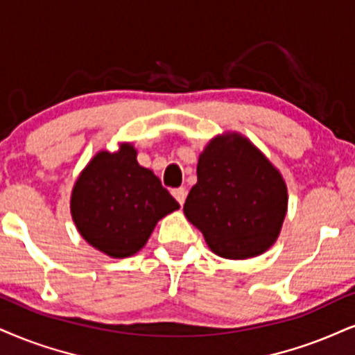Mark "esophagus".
Listing matches in <instances>:
<instances>
[{
  "label": "esophagus",
  "instance_id": "1",
  "mask_svg": "<svg viewBox=\"0 0 355 355\" xmlns=\"http://www.w3.org/2000/svg\"><path fill=\"white\" fill-rule=\"evenodd\" d=\"M173 196H174V199H176L178 202L182 205V204H184L186 196H187L186 187H178V189H174V191H173Z\"/></svg>",
  "mask_w": 355,
  "mask_h": 355
}]
</instances>
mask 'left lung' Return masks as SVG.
<instances>
[{
    "mask_svg": "<svg viewBox=\"0 0 355 355\" xmlns=\"http://www.w3.org/2000/svg\"><path fill=\"white\" fill-rule=\"evenodd\" d=\"M288 211L282 173L237 131L217 135L198 161L184 216L222 258L245 260L277 242Z\"/></svg>",
    "mask_w": 355,
    "mask_h": 355,
    "instance_id": "left-lung-1",
    "label": "left lung"
}]
</instances>
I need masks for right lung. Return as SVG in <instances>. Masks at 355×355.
I'll return each mask as SVG.
<instances>
[{
    "instance_id": "add662e5",
    "label": "right lung",
    "mask_w": 355,
    "mask_h": 355,
    "mask_svg": "<svg viewBox=\"0 0 355 355\" xmlns=\"http://www.w3.org/2000/svg\"><path fill=\"white\" fill-rule=\"evenodd\" d=\"M137 148L121 143L98 151L78 174L71 214L78 234L112 258L138 253L161 218L179 204L151 169L137 161Z\"/></svg>"
}]
</instances>
